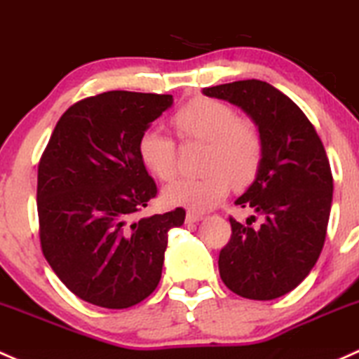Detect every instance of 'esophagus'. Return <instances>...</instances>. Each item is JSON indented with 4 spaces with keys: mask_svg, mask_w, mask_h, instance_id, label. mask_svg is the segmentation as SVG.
<instances>
[{
    "mask_svg": "<svg viewBox=\"0 0 359 359\" xmlns=\"http://www.w3.org/2000/svg\"><path fill=\"white\" fill-rule=\"evenodd\" d=\"M203 218L205 217H203L201 213H196V211H187L186 220H187V224H198V222H201Z\"/></svg>",
    "mask_w": 359,
    "mask_h": 359,
    "instance_id": "1",
    "label": "esophagus"
}]
</instances>
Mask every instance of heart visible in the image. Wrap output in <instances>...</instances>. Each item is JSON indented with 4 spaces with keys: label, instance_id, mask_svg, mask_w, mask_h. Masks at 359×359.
<instances>
[{
    "label": "heart",
    "instance_id": "1",
    "mask_svg": "<svg viewBox=\"0 0 359 359\" xmlns=\"http://www.w3.org/2000/svg\"><path fill=\"white\" fill-rule=\"evenodd\" d=\"M186 139L205 141L199 177L173 180L163 189L165 201L194 211L213 208L225 198L229 184L246 187L263 161V137L255 122L239 118L224 101L198 97L180 108L172 118ZM142 165L156 179L168 180L175 173V142L161 129L149 127L137 141Z\"/></svg>",
    "mask_w": 359,
    "mask_h": 359
}]
</instances>
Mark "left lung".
Segmentation results:
<instances>
[{
  "label": "left lung",
  "instance_id": "1",
  "mask_svg": "<svg viewBox=\"0 0 359 359\" xmlns=\"http://www.w3.org/2000/svg\"><path fill=\"white\" fill-rule=\"evenodd\" d=\"M203 94L241 108L262 132L265 148L255 180L236 199L262 217V225L230 218L220 277L248 299H277L308 277L325 243L334 191L325 148L301 108L269 82L237 81Z\"/></svg>",
  "mask_w": 359,
  "mask_h": 359
}]
</instances>
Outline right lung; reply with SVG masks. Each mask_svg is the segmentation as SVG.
I'll list each match as a JSON object with an SVG mask.
<instances>
[{"mask_svg":"<svg viewBox=\"0 0 359 359\" xmlns=\"http://www.w3.org/2000/svg\"><path fill=\"white\" fill-rule=\"evenodd\" d=\"M173 104L170 94L108 90L62 115L37 167L44 258L82 301L108 309L156 289L168 230L186 211L135 218L156 196L137 141Z\"/></svg>","mask_w":359,"mask_h":359,"instance_id":"1","label":"right lung"}]
</instances>
